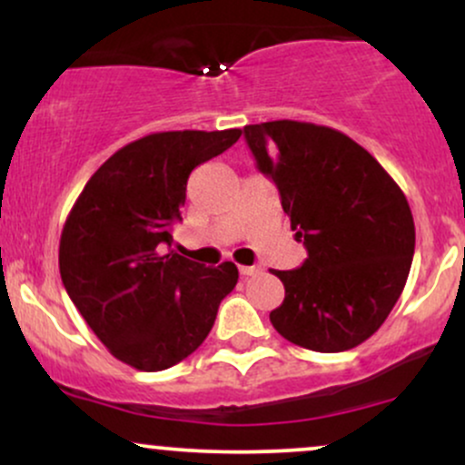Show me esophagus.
Masks as SVG:
<instances>
[{"label":"esophagus","mask_w":465,"mask_h":465,"mask_svg":"<svg viewBox=\"0 0 465 465\" xmlns=\"http://www.w3.org/2000/svg\"><path fill=\"white\" fill-rule=\"evenodd\" d=\"M238 271L242 277H251V275L260 273V266H238Z\"/></svg>","instance_id":"obj_1"}]
</instances>
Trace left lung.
<instances>
[{
	"instance_id": "left-lung-1",
	"label": "left lung",
	"mask_w": 465,
	"mask_h": 465,
	"mask_svg": "<svg viewBox=\"0 0 465 465\" xmlns=\"http://www.w3.org/2000/svg\"><path fill=\"white\" fill-rule=\"evenodd\" d=\"M244 140L308 251L300 269L273 271L286 295L271 323L300 348H356L407 284L415 251L407 196L365 148L330 126L262 122L244 126Z\"/></svg>"
}]
</instances>
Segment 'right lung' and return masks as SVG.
<instances>
[{
  "label": "right lung",
  "instance_id": "obj_1",
  "mask_svg": "<svg viewBox=\"0 0 465 465\" xmlns=\"http://www.w3.org/2000/svg\"><path fill=\"white\" fill-rule=\"evenodd\" d=\"M242 135L165 131L126 143L74 203L58 247L65 291L117 361L140 371L177 365L210 334L238 269L192 262L174 251L185 185L196 165Z\"/></svg>",
  "mask_w": 465,
  "mask_h": 465
}]
</instances>
